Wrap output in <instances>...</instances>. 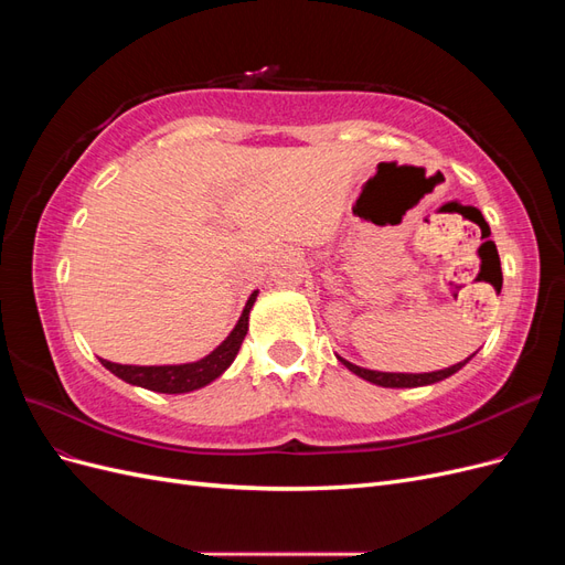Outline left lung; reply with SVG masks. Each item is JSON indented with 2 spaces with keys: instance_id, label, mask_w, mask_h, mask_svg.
Wrapping results in <instances>:
<instances>
[{
  "instance_id": "left-lung-1",
  "label": "left lung",
  "mask_w": 565,
  "mask_h": 565,
  "mask_svg": "<svg viewBox=\"0 0 565 565\" xmlns=\"http://www.w3.org/2000/svg\"><path fill=\"white\" fill-rule=\"evenodd\" d=\"M471 355H473V353H471ZM471 355L467 358V361L455 363V365H450V367H446V370L419 372V374H417V372H380V370L358 367V365L349 363L347 358H341V355H337V361H339L341 365H344L347 370H351L353 374H358V377H361V380L370 382V384H377V386H384V388H415V386H429V384L448 380L450 374L459 372L461 367H465V365L471 361Z\"/></svg>"
}]
</instances>
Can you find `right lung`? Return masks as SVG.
I'll use <instances>...</instances> for the list:
<instances>
[{
	"label": "right lung",
	"instance_id": "add662e5",
	"mask_svg": "<svg viewBox=\"0 0 565 565\" xmlns=\"http://www.w3.org/2000/svg\"><path fill=\"white\" fill-rule=\"evenodd\" d=\"M256 297H259V289H254V292L249 295L245 309H243L241 318H237L231 334L221 341V344L212 353L200 358V361H195V363L119 365V363L104 361V358H100V363H104V367L110 370L115 377H119L122 382H127L131 386L148 388V391H158V393H188V391L207 386L231 367L237 351H241V344H243V339L249 328V311H252Z\"/></svg>",
	"mask_w": 565,
	"mask_h": 565
}]
</instances>
